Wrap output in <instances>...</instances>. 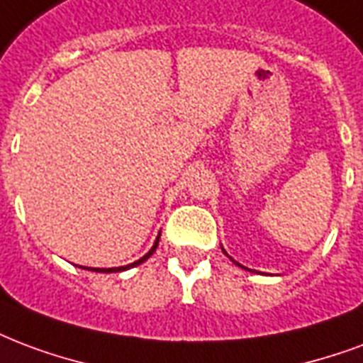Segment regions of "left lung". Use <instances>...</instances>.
I'll use <instances>...</instances> for the list:
<instances>
[{"label":"left lung","mask_w":363,"mask_h":363,"mask_svg":"<svg viewBox=\"0 0 363 363\" xmlns=\"http://www.w3.org/2000/svg\"><path fill=\"white\" fill-rule=\"evenodd\" d=\"M223 253H225V255H226V257H228V253H226L225 249H223ZM230 261H232V262H234V264H238V267H240V268H243V267H242V264H240V262H236V261H234V259H230ZM247 270H249V268H247Z\"/></svg>","instance_id":"8db88e82"}]
</instances>
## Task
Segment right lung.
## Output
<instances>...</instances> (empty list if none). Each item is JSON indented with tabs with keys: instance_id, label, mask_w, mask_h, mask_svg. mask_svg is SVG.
<instances>
[{
	"instance_id": "right-lung-1",
	"label": "right lung",
	"mask_w": 363,
	"mask_h": 363,
	"mask_svg": "<svg viewBox=\"0 0 363 363\" xmlns=\"http://www.w3.org/2000/svg\"><path fill=\"white\" fill-rule=\"evenodd\" d=\"M157 242H160V234H157L156 242H154V245H152V247H150V251H148V253H146L145 257H140V259H138V261L131 262V264H127V267H116V268H87V270H96V272H121V270H129V268H133V267H138V264H140V262H145L146 259H148V257H150L152 253H154V251H156Z\"/></svg>"
}]
</instances>
